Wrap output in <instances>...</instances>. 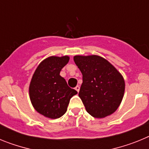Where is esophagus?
Wrapping results in <instances>:
<instances>
[{
	"label": "esophagus",
	"mask_w": 149,
	"mask_h": 149,
	"mask_svg": "<svg viewBox=\"0 0 149 149\" xmlns=\"http://www.w3.org/2000/svg\"><path fill=\"white\" fill-rule=\"evenodd\" d=\"M74 89H75L76 90H77V93H78V92H79V90H80V86H76V87L74 88Z\"/></svg>",
	"instance_id": "obj_1"
}]
</instances>
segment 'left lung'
Returning <instances> with one entry per match:
<instances>
[{
  "label": "left lung",
  "mask_w": 149,
  "mask_h": 149,
  "mask_svg": "<svg viewBox=\"0 0 149 149\" xmlns=\"http://www.w3.org/2000/svg\"><path fill=\"white\" fill-rule=\"evenodd\" d=\"M74 61L82 73L78 95L88 113L98 119L113 113L125 93L122 74L99 56H75Z\"/></svg>",
  "instance_id": "obj_1"
}]
</instances>
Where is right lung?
<instances>
[{"mask_svg": "<svg viewBox=\"0 0 149 149\" xmlns=\"http://www.w3.org/2000/svg\"><path fill=\"white\" fill-rule=\"evenodd\" d=\"M69 60L68 56H50L36 69L29 87L30 98L35 110L51 119L65 114L71 98L77 93L60 75Z\"/></svg>", "mask_w": 149, "mask_h": 149, "instance_id": "add662e5", "label": "right lung"}]
</instances>
